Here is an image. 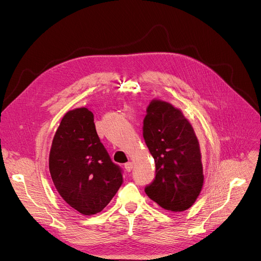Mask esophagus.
<instances>
[{
	"mask_svg": "<svg viewBox=\"0 0 261 261\" xmlns=\"http://www.w3.org/2000/svg\"><path fill=\"white\" fill-rule=\"evenodd\" d=\"M124 167H125V170H126L127 172H132L133 167H134V163H133V162H130V161H128L127 163H125V164H124Z\"/></svg>",
	"mask_w": 261,
	"mask_h": 261,
	"instance_id": "esophagus-1",
	"label": "esophagus"
}]
</instances>
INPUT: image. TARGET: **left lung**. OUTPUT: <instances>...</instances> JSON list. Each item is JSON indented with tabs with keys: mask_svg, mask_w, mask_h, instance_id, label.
<instances>
[{
	"mask_svg": "<svg viewBox=\"0 0 261 261\" xmlns=\"http://www.w3.org/2000/svg\"><path fill=\"white\" fill-rule=\"evenodd\" d=\"M142 129L156 164L155 178L144 189L146 195L164 210H188L203 186L200 148L191 123L170 103L154 100Z\"/></svg>",
	"mask_w": 261,
	"mask_h": 261,
	"instance_id": "8db88e82",
	"label": "left lung"
}]
</instances>
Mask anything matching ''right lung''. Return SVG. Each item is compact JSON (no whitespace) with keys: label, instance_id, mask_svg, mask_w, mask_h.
<instances>
[{"label":"right lung","instance_id":"1","mask_svg":"<svg viewBox=\"0 0 261 261\" xmlns=\"http://www.w3.org/2000/svg\"><path fill=\"white\" fill-rule=\"evenodd\" d=\"M54 185L72 208L94 215L111 202L123 171L101 143L94 115L85 107L68 112L54 137L49 154Z\"/></svg>","mask_w":261,"mask_h":261}]
</instances>
